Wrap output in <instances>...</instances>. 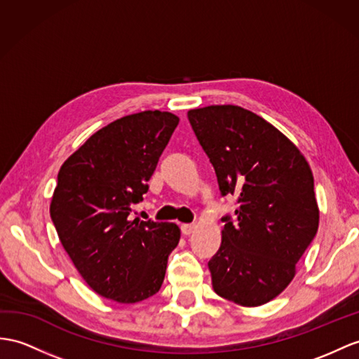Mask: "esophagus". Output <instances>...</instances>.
I'll list each match as a JSON object with an SVG mask.
<instances>
[{
	"instance_id": "34e87169",
	"label": "esophagus",
	"mask_w": 359,
	"mask_h": 359,
	"mask_svg": "<svg viewBox=\"0 0 359 359\" xmlns=\"http://www.w3.org/2000/svg\"><path fill=\"white\" fill-rule=\"evenodd\" d=\"M195 229H196L195 224H182V225H181V233L189 236V234H191V233L195 231Z\"/></svg>"
}]
</instances>
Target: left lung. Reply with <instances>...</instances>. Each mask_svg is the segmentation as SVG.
Returning a JSON list of instances; mask_svg holds the SVG:
<instances>
[{
  "mask_svg": "<svg viewBox=\"0 0 359 359\" xmlns=\"http://www.w3.org/2000/svg\"><path fill=\"white\" fill-rule=\"evenodd\" d=\"M213 164L222 196L238 195L224 216L222 242L208 269L217 295L247 308L285 291L316 238L320 210L308 161L290 138L236 104L187 112Z\"/></svg>",
  "mask_w": 359,
  "mask_h": 359,
  "instance_id": "obj_1",
  "label": "left lung"
}]
</instances>
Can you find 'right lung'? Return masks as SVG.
Listing matches in <instances>:
<instances>
[{
  "mask_svg": "<svg viewBox=\"0 0 359 359\" xmlns=\"http://www.w3.org/2000/svg\"><path fill=\"white\" fill-rule=\"evenodd\" d=\"M180 118L143 111L93 134L60 165L50 204L60 243L94 292L138 303L160 291L181 231L170 222L129 221L149 189Z\"/></svg>",
  "mask_w": 359,
  "mask_h": 359,
  "instance_id": "obj_1",
  "label": "right lung"
}]
</instances>
